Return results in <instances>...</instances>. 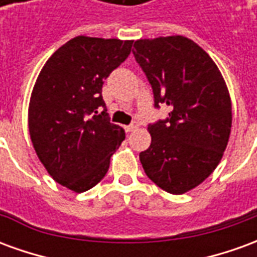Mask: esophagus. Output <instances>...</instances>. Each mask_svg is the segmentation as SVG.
<instances>
[{"instance_id": "esophagus-1", "label": "esophagus", "mask_w": 257, "mask_h": 257, "mask_svg": "<svg viewBox=\"0 0 257 257\" xmlns=\"http://www.w3.org/2000/svg\"><path fill=\"white\" fill-rule=\"evenodd\" d=\"M138 126H139L138 121H132V122L129 123V125H126V126H125V131H126V132H134L135 129L138 128Z\"/></svg>"}]
</instances>
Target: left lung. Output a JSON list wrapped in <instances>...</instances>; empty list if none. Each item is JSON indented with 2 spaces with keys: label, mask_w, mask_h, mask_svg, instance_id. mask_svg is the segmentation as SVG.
I'll list each match as a JSON object with an SVG mask.
<instances>
[{
  "label": "left lung",
  "mask_w": 257,
  "mask_h": 257,
  "mask_svg": "<svg viewBox=\"0 0 257 257\" xmlns=\"http://www.w3.org/2000/svg\"><path fill=\"white\" fill-rule=\"evenodd\" d=\"M134 56L151 85L154 107L171 108L149 123L151 145L139 154L147 178L171 194L197 187L215 171L231 131V100L219 68L182 36L135 42Z\"/></svg>",
  "instance_id": "8db88e82"
}]
</instances>
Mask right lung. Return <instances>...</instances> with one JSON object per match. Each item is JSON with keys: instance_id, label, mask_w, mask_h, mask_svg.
<instances>
[{"instance_id": "obj_1", "label": "right lung", "mask_w": 257, "mask_h": 257, "mask_svg": "<svg viewBox=\"0 0 257 257\" xmlns=\"http://www.w3.org/2000/svg\"><path fill=\"white\" fill-rule=\"evenodd\" d=\"M132 44L75 37L49 58L34 85L29 107L33 146L55 182L75 193L106 176L112 153L125 139L123 129L110 122L101 88Z\"/></svg>"}]
</instances>
